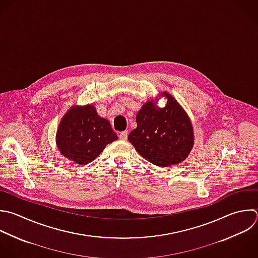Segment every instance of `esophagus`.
<instances>
[{
    "label": "esophagus",
    "mask_w": 258,
    "mask_h": 258,
    "mask_svg": "<svg viewBox=\"0 0 258 258\" xmlns=\"http://www.w3.org/2000/svg\"><path fill=\"white\" fill-rule=\"evenodd\" d=\"M127 137H128V131H123V132H121V133L119 134V138H120L121 140H126Z\"/></svg>",
    "instance_id": "obj_1"
}]
</instances>
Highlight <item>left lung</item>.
<instances>
[{
    "label": "left lung",
    "mask_w": 258,
    "mask_h": 258,
    "mask_svg": "<svg viewBox=\"0 0 258 258\" xmlns=\"http://www.w3.org/2000/svg\"><path fill=\"white\" fill-rule=\"evenodd\" d=\"M164 96V108H156L154 102L143 105L136 116L137 127L128 136L143 158L162 167L182 161L194 144L187 115L172 97L167 93Z\"/></svg>",
    "instance_id": "obj_1"
}]
</instances>
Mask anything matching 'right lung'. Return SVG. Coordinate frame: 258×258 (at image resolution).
Instances as JSON below:
<instances>
[{"instance_id":"right-lung-1","label":"right lung","mask_w":258,"mask_h":258,"mask_svg":"<svg viewBox=\"0 0 258 258\" xmlns=\"http://www.w3.org/2000/svg\"><path fill=\"white\" fill-rule=\"evenodd\" d=\"M117 139L109 121L100 117L92 105L72 108L62 118L56 134L62 155L79 164L92 162L107 144Z\"/></svg>"}]
</instances>
